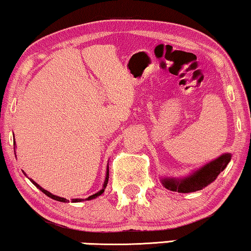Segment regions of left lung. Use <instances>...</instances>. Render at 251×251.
I'll return each instance as SVG.
<instances>
[{"label": "left lung", "instance_id": "1", "mask_svg": "<svg viewBox=\"0 0 251 251\" xmlns=\"http://www.w3.org/2000/svg\"><path fill=\"white\" fill-rule=\"evenodd\" d=\"M230 161L231 154L227 152V154L221 155L214 161L207 163L206 165L195 171L190 176L182 177V179H174V177L162 179V183L169 190L182 192V194L201 190L216 180L219 174L226 168Z\"/></svg>", "mask_w": 251, "mask_h": 251}]
</instances>
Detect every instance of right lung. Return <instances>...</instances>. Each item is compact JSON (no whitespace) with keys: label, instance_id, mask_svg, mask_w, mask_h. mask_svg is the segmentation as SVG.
Returning <instances> with one entry per match:
<instances>
[{"label":"right lung","instance_id":"1","mask_svg":"<svg viewBox=\"0 0 251 251\" xmlns=\"http://www.w3.org/2000/svg\"><path fill=\"white\" fill-rule=\"evenodd\" d=\"M13 145H16V143H13ZM14 154H16V152H14ZM25 176H26V174H25ZM29 180H30L31 182L34 183L35 186L39 189V190H41L42 192H44V194H45L46 196H49L50 198H52V199H54V201H57L69 202L68 199L62 198V197H59V196H55V195L50 194V192H49L47 190H45V189H43L41 186H38V184L36 183L34 180H31V179H29ZM107 182H108V166H107V170H106V176H105V181H104V184H103V188H101V190H100L99 192H96V194H94V195H92V196H89V197H88V198H86V199H79V198H77V199H72V202H79V201H90V199L97 198V197H99V196H100V195L103 194V192H104L105 188H106V186H107Z\"/></svg>","mask_w":251,"mask_h":251}]
</instances>
